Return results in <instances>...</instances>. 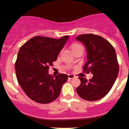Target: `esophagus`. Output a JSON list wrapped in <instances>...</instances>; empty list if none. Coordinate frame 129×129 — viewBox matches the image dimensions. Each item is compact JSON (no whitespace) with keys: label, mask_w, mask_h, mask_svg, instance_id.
<instances>
[{"label":"esophagus","mask_w":129,"mask_h":129,"mask_svg":"<svg viewBox=\"0 0 129 129\" xmlns=\"http://www.w3.org/2000/svg\"><path fill=\"white\" fill-rule=\"evenodd\" d=\"M74 78H75V76H74L73 75H68V78H69V79H72Z\"/></svg>","instance_id":"1"}]
</instances>
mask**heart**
<instances>
[{"label": "heart", "instance_id": "heart-1", "mask_svg": "<svg viewBox=\"0 0 129 129\" xmlns=\"http://www.w3.org/2000/svg\"><path fill=\"white\" fill-rule=\"evenodd\" d=\"M71 47H72V49L73 50V52H75V51H76V50H78V49H79L80 48H82V46L81 45V44H78V43H74L71 46Z\"/></svg>", "mask_w": 129, "mask_h": 129}]
</instances>
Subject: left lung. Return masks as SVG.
<instances>
[{
  "instance_id": "1",
  "label": "left lung",
  "mask_w": 129,
  "mask_h": 129,
  "mask_svg": "<svg viewBox=\"0 0 129 129\" xmlns=\"http://www.w3.org/2000/svg\"><path fill=\"white\" fill-rule=\"evenodd\" d=\"M76 39L84 44L87 49V62L83 71L91 72L93 76L88 81L79 77L81 84L76 91L83 100H99L109 92L119 73L116 51L109 41L98 35L85 34Z\"/></svg>"
}]
</instances>
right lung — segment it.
I'll use <instances>...</instances> for the list:
<instances>
[{"label":"right lung","mask_w":129,"mask_h":129,"mask_svg":"<svg viewBox=\"0 0 129 129\" xmlns=\"http://www.w3.org/2000/svg\"><path fill=\"white\" fill-rule=\"evenodd\" d=\"M69 36L59 39L37 36L20 47L15 63L18 83L31 100L48 104L59 96L68 76L63 73L54 76L48 74Z\"/></svg>","instance_id":"obj_1"}]
</instances>
